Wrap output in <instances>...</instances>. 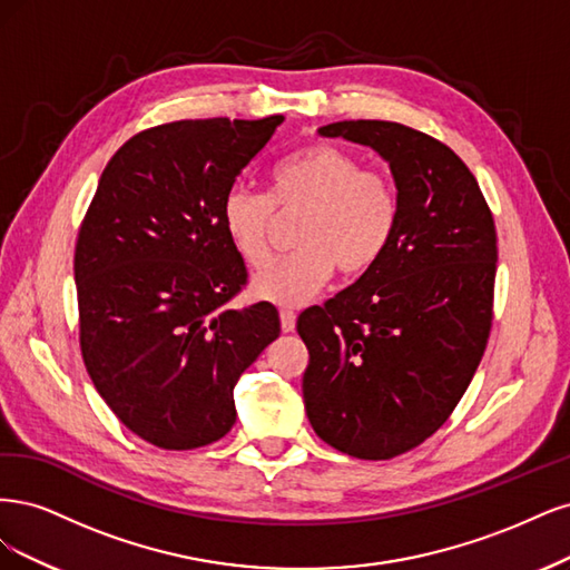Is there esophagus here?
I'll return each instance as SVG.
<instances>
[{
    "mask_svg": "<svg viewBox=\"0 0 570 570\" xmlns=\"http://www.w3.org/2000/svg\"><path fill=\"white\" fill-rule=\"evenodd\" d=\"M279 320H282V332H293L296 328V312L293 309H282L279 312Z\"/></svg>",
    "mask_w": 570,
    "mask_h": 570,
    "instance_id": "esophagus-1",
    "label": "esophagus"
}]
</instances>
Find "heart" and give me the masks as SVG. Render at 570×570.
Returning <instances> with one entry per match:
<instances>
[{"label":"heart","mask_w":570,"mask_h":570,"mask_svg":"<svg viewBox=\"0 0 570 570\" xmlns=\"http://www.w3.org/2000/svg\"><path fill=\"white\" fill-rule=\"evenodd\" d=\"M274 208H305L293 236L298 248L269 263L250 284L277 305H303L334 277H362L391 248L400 223L395 181L343 146L317 141L284 156L269 170V191L232 187L219 206V223L234 250L250 267L269 261Z\"/></svg>","instance_id":"b5f03b06"}]
</instances>
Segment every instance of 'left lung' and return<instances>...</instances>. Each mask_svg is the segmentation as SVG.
<instances>
[{
  "label": "left lung",
  "mask_w": 570,
  "mask_h": 570,
  "mask_svg": "<svg viewBox=\"0 0 570 570\" xmlns=\"http://www.w3.org/2000/svg\"><path fill=\"white\" fill-rule=\"evenodd\" d=\"M322 137L391 165L400 223L381 263L298 317L305 412L357 459H393L445 424L485 353L498 234L479 181L450 146L407 125L343 120Z\"/></svg>",
  "instance_id": "obj_1"
}]
</instances>
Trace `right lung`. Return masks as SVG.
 I'll return each instance as SVG.
<instances>
[{"instance_id":"right-lung-1","label":"right lung","mask_w":570,"mask_h":570,"mask_svg":"<svg viewBox=\"0 0 570 570\" xmlns=\"http://www.w3.org/2000/svg\"><path fill=\"white\" fill-rule=\"evenodd\" d=\"M284 116L177 120L127 139L76 244L80 351L122 424L163 450L215 443L234 385L279 336L269 303L232 307L246 265L219 223L236 175Z\"/></svg>"}]
</instances>
